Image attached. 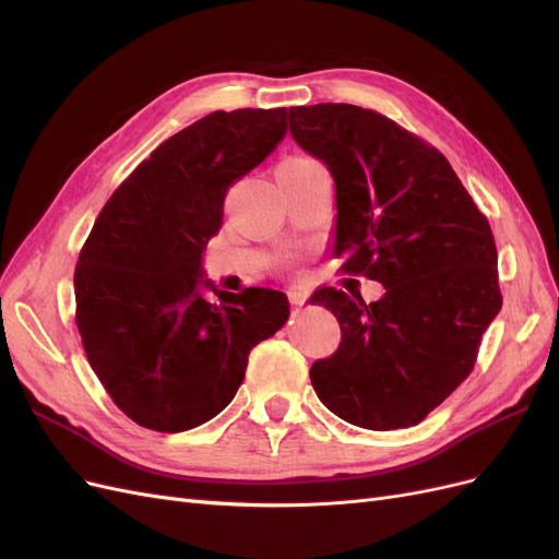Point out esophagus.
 I'll use <instances>...</instances> for the list:
<instances>
[{
  "instance_id": "esophagus-1",
  "label": "esophagus",
  "mask_w": 559,
  "mask_h": 559,
  "mask_svg": "<svg viewBox=\"0 0 559 559\" xmlns=\"http://www.w3.org/2000/svg\"><path fill=\"white\" fill-rule=\"evenodd\" d=\"M306 298H308V289H302V286H292V289H289L292 306H302V302H306Z\"/></svg>"
}]
</instances>
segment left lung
I'll list each match as a JSON object with an SVG mask.
<instances>
[{
    "instance_id": "obj_1",
    "label": "left lung",
    "mask_w": 559,
    "mask_h": 559,
    "mask_svg": "<svg viewBox=\"0 0 559 559\" xmlns=\"http://www.w3.org/2000/svg\"><path fill=\"white\" fill-rule=\"evenodd\" d=\"M289 128L333 177V257L384 286L368 306L333 286L310 298L343 333L310 368L314 392L354 427L419 425L468 378L501 310L492 228L441 151L378 111L292 107Z\"/></svg>"
}]
</instances>
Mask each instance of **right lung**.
<instances>
[{
	"label": "right lung",
	"mask_w": 559,
	"mask_h": 559,
	"mask_svg": "<svg viewBox=\"0 0 559 559\" xmlns=\"http://www.w3.org/2000/svg\"><path fill=\"white\" fill-rule=\"evenodd\" d=\"M284 130V107L212 111L179 130L118 186L79 253L83 349L140 427L177 433L205 425L238 392L249 352L289 319L282 292H222L202 270L228 189Z\"/></svg>",
	"instance_id": "add662e5"
}]
</instances>
